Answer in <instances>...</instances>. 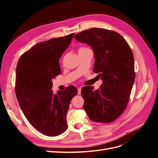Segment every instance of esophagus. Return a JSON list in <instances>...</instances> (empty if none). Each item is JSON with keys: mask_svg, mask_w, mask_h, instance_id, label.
I'll use <instances>...</instances> for the list:
<instances>
[{"mask_svg": "<svg viewBox=\"0 0 158 158\" xmlns=\"http://www.w3.org/2000/svg\"><path fill=\"white\" fill-rule=\"evenodd\" d=\"M82 86H80L78 88V94H79V95L81 94V89H82Z\"/></svg>", "mask_w": 158, "mask_h": 158, "instance_id": "1", "label": "esophagus"}]
</instances>
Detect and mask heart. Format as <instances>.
<instances>
[{"label": "heart", "instance_id": "b5f03b06", "mask_svg": "<svg viewBox=\"0 0 158 158\" xmlns=\"http://www.w3.org/2000/svg\"><path fill=\"white\" fill-rule=\"evenodd\" d=\"M85 49V48H84V47H83V48H81V49Z\"/></svg>", "mask_w": 158, "mask_h": 158}]
</instances>
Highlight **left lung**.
Wrapping results in <instances>:
<instances>
[{
  "instance_id": "obj_1",
  "label": "left lung",
  "mask_w": 158,
  "mask_h": 158,
  "mask_svg": "<svg viewBox=\"0 0 158 158\" xmlns=\"http://www.w3.org/2000/svg\"><path fill=\"white\" fill-rule=\"evenodd\" d=\"M74 37L92 47L95 58L93 70L103 82L98 89L82 88L84 109L90 120L111 123L125 109L135 82L132 50L119 33L102 28L84 30Z\"/></svg>"
}]
</instances>
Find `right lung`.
I'll use <instances>...</instances> for the list:
<instances>
[{
  "instance_id": "1",
  "label": "right lung",
  "mask_w": 158,
  "mask_h": 158,
  "mask_svg": "<svg viewBox=\"0 0 158 158\" xmlns=\"http://www.w3.org/2000/svg\"><path fill=\"white\" fill-rule=\"evenodd\" d=\"M74 33L41 42L24 52L16 70V95L22 112L31 125L48 136L67 129L66 113L77 89L69 86L56 94L52 80L60 74L59 60Z\"/></svg>"
}]
</instances>
